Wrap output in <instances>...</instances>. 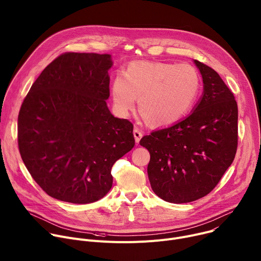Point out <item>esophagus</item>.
Returning a JSON list of instances; mask_svg holds the SVG:
<instances>
[{
  "label": "esophagus",
  "instance_id": "34e87169",
  "mask_svg": "<svg viewBox=\"0 0 261 261\" xmlns=\"http://www.w3.org/2000/svg\"><path fill=\"white\" fill-rule=\"evenodd\" d=\"M134 137H135L136 143L138 144V143L140 142L141 138L143 137V132H142L140 128H138V127H135V129H134Z\"/></svg>",
  "mask_w": 261,
  "mask_h": 261
}]
</instances>
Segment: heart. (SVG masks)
<instances>
[{"label": "heart", "mask_w": 261, "mask_h": 261, "mask_svg": "<svg viewBox=\"0 0 261 261\" xmlns=\"http://www.w3.org/2000/svg\"><path fill=\"white\" fill-rule=\"evenodd\" d=\"M200 76L187 63L136 61L124 73L116 74L111 85L115 111L126 116L139 98L141 117L152 126L176 122L190 111L200 91Z\"/></svg>", "instance_id": "b5f03b06"}]
</instances>
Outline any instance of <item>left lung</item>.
Returning <instances> with one entry per match:
<instances>
[{"label":"left lung","mask_w":261,"mask_h":261,"mask_svg":"<svg viewBox=\"0 0 261 261\" xmlns=\"http://www.w3.org/2000/svg\"><path fill=\"white\" fill-rule=\"evenodd\" d=\"M203 94L185 120L144 136L152 191L171 203H188L210 194L232 164L238 149V103L212 67L194 61Z\"/></svg>","instance_id":"left-lung-1"}]
</instances>
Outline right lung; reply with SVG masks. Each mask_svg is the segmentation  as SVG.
<instances>
[{
    "label": "right lung",
    "mask_w": 261,
    "mask_h": 261,
    "mask_svg": "<svg viewBox=\"0 0 261 261\" xmlns=\"http://www.w3.org/2000/svg\"><path fill=\"white\" fill-rule=\"evenodd\" d=\"M111 55L64 53L40 73L17 120L20 156L50 197L92 203L113 184L114 163L135 146L134 125L108 109Z\"/></svg>",
    "instance_id": "right-lung-1"
}]
</instances>
